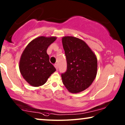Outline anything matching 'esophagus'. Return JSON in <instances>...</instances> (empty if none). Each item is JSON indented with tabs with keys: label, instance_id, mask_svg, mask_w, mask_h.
Returning a JSON list of instances; mask_svg holds the SVG:
<instances>
[{
	"label": "esophagus",
	"instance_id": "1",
	"mask_svg": "<svg viewBox=\"0 0 125 125\" xmlns=\"http://www.w3.org/2000/svg\"><path fill=\"white\" fill-rule=\"evenodd\" d=\"M54 67H55V68L56 69V70L58 69V64H55L54 65Z\"/></svg>",
	"mask_w": 125,
	"mask_h": 125
}]
</instances>
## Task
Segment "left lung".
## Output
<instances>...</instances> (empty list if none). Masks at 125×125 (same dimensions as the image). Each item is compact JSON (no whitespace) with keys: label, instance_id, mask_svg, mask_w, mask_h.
<instances>
[{"label":"left lung","instance_id":"left-lung-1","mask_svg":"<svg viewBox=\"0 0 125 125\" xmlns=\"http://www.w3.org/2000/svg\"><path fill=\"white\" fill-rule=\"evenodd\" d=\"M67 62V69L61 74L62 83L72 93L83 91L96 77L97 59L86 42L73 36L62 39Z\"/></svg>","mask_w":125,"mask_h":125}]
</instances>
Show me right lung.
<instances>
[{"instance_id": "obj_1", "label": "right lung", "mask_w": 125, "mask_h": 125, "mask_svg": "<svg viewBox=\"0 0 125 125\" xmlns=\"http://www.w3.org/2000/svg\"><path fill=\"white\" fill-rule=\"evenodd\" d=\"M56 40V37L40 36L28 44L19 61V69L22 76L31 86H42L56 71L49 62L47 48Z\"/></svg>"}]
</instances>
